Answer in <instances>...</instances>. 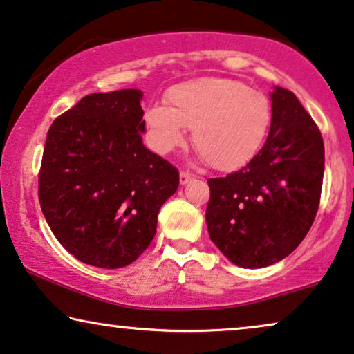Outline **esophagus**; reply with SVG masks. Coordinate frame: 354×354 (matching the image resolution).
Returning a JSON list of instances; mask_svg holds the SVG:
<instances>
[{
  "instance_id": "obj_1",
  "label": "esophagus",
  "mask_w": 354,
  "mask_h": 354,
  "mask_svg": "<svg viewBox=\"0 0 354 354\" xmlns=\"http://www.w3.org/2000/svg\"><path fill=\"white\" fill-rule=\"evenodd\" d=\"M191 180H192L191 173H187V171H181V173H180V183H181V186L187 185V183H189Z\"/></svg>"
}]
</instances>
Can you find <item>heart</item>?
I'll return each instance as SVG.
<instances>
[{"instance_id":"b5f03b06","label":"heart","mask_w":354,"mask_h":354,"mask_svg":"<svg viewBox=\"0 0 354 354\" xmlns=\"http://www.w3.org/2000/svg\"><path fill=\"white\" fill-rule=\"evenodd\" d=\"M272 124V103L266 93L226 77H201L171 87L167 106L145 108L149 147L168 155L192 144L216 169H238L251 162L266 142Z\"/></svg>"}]
</instances>
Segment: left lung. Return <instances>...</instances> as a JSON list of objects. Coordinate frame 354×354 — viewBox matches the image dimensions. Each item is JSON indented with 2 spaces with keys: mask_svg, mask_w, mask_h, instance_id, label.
Wrapping results in <instances>:
<instances>
[{
  "mask_svg": "<svg viewBox=\"0 0 354 354\" xmlns=\"http://www.w3.org/2000/svg\"><path fill=\"white\" fill-rule=\"evenodd\" d=\"M272 124L259 153L239 171L212 178L205 221L234 266L262 268L290 256L319 209L324 140L293 92L273 87Z\"/></svg>",
  "mask_w": 354,
  "mask_h": 354,
  "instance_id": "8db88e82",
  "label": "left lung"
}]
</instances>
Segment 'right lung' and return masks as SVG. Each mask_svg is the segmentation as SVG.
<instances>
[{"label":"right lung","instance_id":"right-lung-1","mask_svg":"<svg viewBox=\"0 0 354 354\" xmlns=\"http://www.w3.org/2000/svg\"><path fill=\"white\" fill-rule=\"evenodd\" d=\"M142 91L91 93L46 134L39 199L46 223L84 263H133L157 232L180 173L142 144Z\"/></svg>","mask_w":354,"mask_h":354}]
</instances>
